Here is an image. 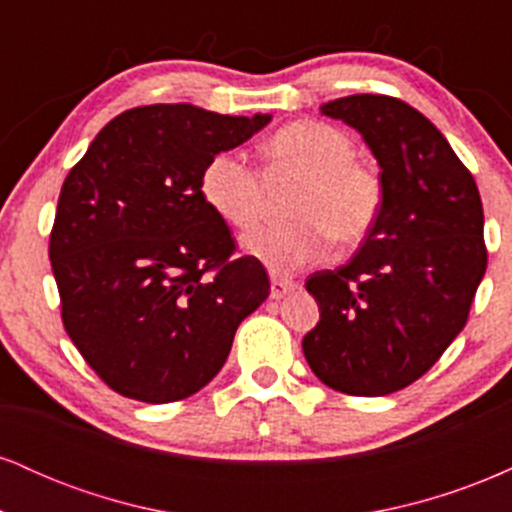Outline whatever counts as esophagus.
I'll list each match as a JSON object with an SVG mask.
<instances>
[{
    "label": "esophagus",
    "mask_w": 512,
    "mask_h": 512,
    "mask_svg": "<svg viewBox=\"0 0 512 512\" xmlns=\"http://www.w3.org/2000/svg\"><path fill=\"white\" fill-rule=\"evenodd\" d=\"M298 284L296 281H289V279H279V276H272V291H269V296L274 298V301H279V298L289 296L291 291H296Z\"/></svg>",
    "instance_id": "1"
}]
</instances>
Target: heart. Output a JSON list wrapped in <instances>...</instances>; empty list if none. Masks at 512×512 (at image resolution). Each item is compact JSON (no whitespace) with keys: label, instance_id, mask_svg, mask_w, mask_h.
Returning a JSON list of instances; mask_svg holds the SVG:
<instances>
[{"label":"heart","instance_id":"obj_1","mask_svg":"<svg viewBox=\"0 0 512 512\" xmlns=\"http://www.w3.org/2000/svg\"><path fill=\"white\" fill-rule=\"evenodd\" d=\"M276 166L303 175L289 202L291 221L269 223L245 233L243 250L274 274H293L325 260L337 240L358 245L373 231L383 209V180L356 161V144L325 122H293L267 144ZM199 192L207 207L233 228H250L262 216V178L238 151H221L202 170Z\"/></svg>","mask_w":512,"mask_h":512}]
</instances>
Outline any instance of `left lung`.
Masks as SVG:
<instances>
[{
    "mask_svg": "<svg viewBox=\"0 0 512 512\" xmlns=\"http://www.w3.org/2000/svg\"><path fill=\"white\" fill-rule=\"evenodd\" d=\"M320 110L361 132L385 199L356 255L305 281L320 322L303 354L332 390L383 397L419 380L467 325L486 272L484 209L472 173L416 108L358 93Z\"/></svg>",
    "mask_w": 512,
    "mask_h": 512,
    "instance_id": "obj_1",
    "label": "left lung"
}]
</instances>
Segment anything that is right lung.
<instances>
[{"label": "right lung", "mask_w": 512, "mask_h": 512, "mask_svg": "<svg viewBox=\"0 0 512 512\" xmlns=\"http://www.w3.org/2000/svg\"><path fill=\"white\" fill-rule=\"evenodd\" d=\"M272 115L190 103L125 110L64 180L50 262L64 330L105 385L178 402L219 373L240 322L269 296L260 260L236 257L199 178Z\"/></svg>", "instance_id": "1"}]
</instances>
